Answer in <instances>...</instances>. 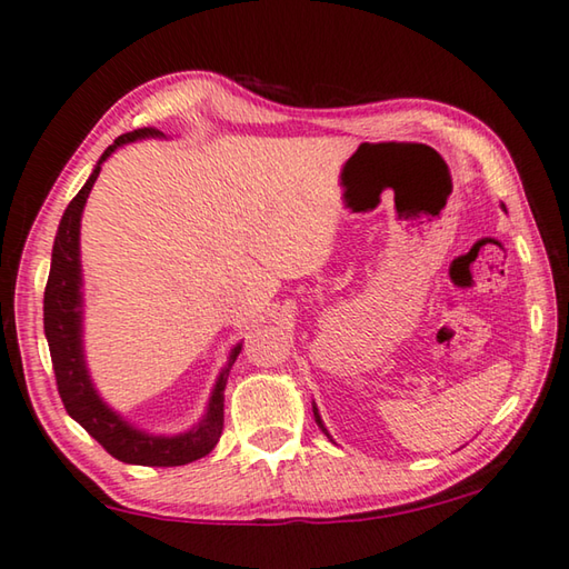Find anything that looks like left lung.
Here are the masks:
<instances>
[{"label":"left lung","instance_id":"8db88e82","mask_svg":"<svg viewBox=\"0 0 569 569\" xmlns=\"http://www.w3.org/2000/svg\"><path fill=\"white\" fill-rule=\"evenodd\" d=\"M313 416H316V422H318V428H320V430H323V432H326V436H328V430H326V426H323V420H320V416H318V408H313Z\"/></svg>","mask_w":569,"mask_h":569}]
</instances>
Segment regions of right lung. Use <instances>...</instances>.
<instances>
[{"label": "right lung", "mask_w": 569, "mask_h": 569, "mask_svg": "<svg viewBox=\"0 0 569 569\" xmlns=\"http://www.w3.org/2000/svg\"><path fill=\"white\" fill-rule=\"evenodd\" d=\"M163 137L159 129L143 127L111 143L101 153L89 181L81 186V191L69 201L64 216L59 221V231L51 249V268L44 288V333L51 353V366H54L59 398L71 418L94 438L109 456L129 465H149V468H173V465L193 462L216 448L223 430V388L229 380V370L241 353V343L231 350L229 363L221 370L216 380L209 410H206L199 426L191 428L181 436H149V432L137 430L121 420L119 412H113L99 392L91 386L84 348H81V261H79V226L81 211L89 199L91 186H94L101 163H104L121 143Z\"/></svg>", "instance_id": "1"}]
</instances>
